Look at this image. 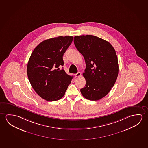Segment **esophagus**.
I'll return each mask as SVG.
<instances>
[{
	"mask_svg": "<svg viewBox=\"0 0 148 148\" xmlns=\"http://www.w3.org/2000/svg\"><path fill=\"white\" fill-rule=\"evenodd\" d=\"M81 75H82V74H81V73H80V72H78L77 73L75 74V77H80V76H81Z\"/></svg>",
	"mask_w": 148,
	"mask_h": 148,
	"instance_id": "1",
	"label": "esophagus"
}]
</instances>
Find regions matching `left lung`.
<instances>
[{
	"label": "left lung",
	"instance_id": "8db88e82",
	"mask_svg": "<svg viewBox=\"0 0 148 148\" xmlns=\"http://www.w3.org/2000/svg\"><path fill=\"white\" fill-rule=\"evenodd\" d=\"M74 43L86 64L83 73L86 84L81 93L87 99L99 100L109 92L118 76L115 50L108 41L90 35L75 36Z\"/></svg>",
	"mask_w": 148,
	"mask_h": 148
}]
</instances>
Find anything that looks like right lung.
Masks as SVG:
<instances>
[{"mask_svg": "<svg viewBox=\"0 0 148 148\" xmlns=\"http://www.w3.org/2000/svg\"><path fill=\"white\" fill-rule=\"evenodd\" d=\"M73 40V36L47 39L39 43L31 55L27 77L34 91L47 101L61 99L73 78L59 68L64 66L63 55Z\"/></svg>", "mask_w": 148, "mask_h": 148, "instance_id": "add662e5", "label": "right lung"}]
</instances>
